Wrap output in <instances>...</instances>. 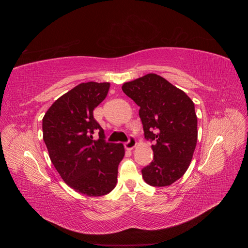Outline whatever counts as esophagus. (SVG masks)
Masks as SVG:
<instances>
[{
    "label": "esophagus",
    "instance_id": "34e87169",
    "mask_svg": "<svg viewBox=\"0 0 248 248\" xmlns=\"http://www.w3.org/2000/svg\"><path fill=\"white\" fill-rule=\"evenodd\" d=\"M136 145H137V140L134 139V137H130L129 140H127L125 144H124V147L127 150H131V149H133L134 147H136Z\"/></svg>",
    "mask_w": 248,
    "mask_h": 248
}]
</instances>
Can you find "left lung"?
<instances>
[{"label": "left lung", "instance_id": "8db88e82", "mask_svg": "<svg viewBox=\"0 0 248 248\" xmlns=\"http://www.w3.org/2000/svg\"><path fill=\"white\" fill-rule=\"evenodd\" d=\"M123 92L140 107L145 139L153 142L154 158L141 170L151 186H169L188 169L198 140L194 103L182 90L157 74L125 82Z\"/></svg>", "mask_w": 248, "mask_h": 248}]
</instances>
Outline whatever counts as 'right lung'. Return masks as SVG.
<instances>
[{
    "instance_id": "add662e5",
    "label": "right lung",
    "mask_w": 248,
    "mask_h": 248,
    "mask_svg": "<svg viewBox=\"0 0 248 248\" xmlns=\"http://www.w3.org/2000/svg\"><path fill=\"white\" fill-rule=\"evenodd\" d=\"M109 82H82L57 99L42 119L43 140L60 176L88 197L108 194L117 184L125 150L106 141L94 108L106 98ZM97 133L98 140H93Z\"/></svg>"
}]
</instances>
